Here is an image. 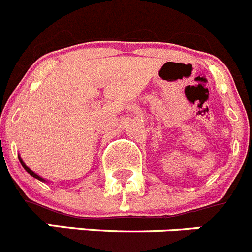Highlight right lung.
I'll list each match as a JSON object with an SVG mask.
<instances>
[{
    "label": "right lung",
    "instance_id": "1",
    "mask_svg": "<svg viewBox=\"0 0 252 252\" xmlns=\"http://www.w3.org/2000/svg\"><path fill=\"white\" fill-rule=\"evenodd\" d=\"M18 159H20L21 164H22V166H23V168H25V170H26V171H27V173H28V174H30V175H32V176H33V178H36V179L41 180V182H46V180H44V179H43V178H41V176H39V175H37V174H36V173H34V171H32V170H31V169H30V168H28V166H27V165H26V164H25V163H23V160H22V159H21V157H20V155H18Z\"/></svg>",
    "mask_w": 252,
    "mask_h": 252
}]
</instances>
